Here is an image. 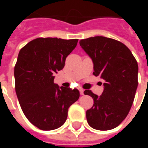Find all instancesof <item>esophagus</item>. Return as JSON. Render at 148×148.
<instances>
[{
  "label": "esophagus",
  "mask_w": 148,
  "mask_h": 148,
  "mask_svg": "<svg viewBox=\"0 0 148 148\" xmlns=\"http://www.w3.org/2000/svg\"><path fill=\"white\" fill-rule=\"evenodd\" d=\"M78 90H79V91H80V93H81V95H83L84 94V90L82 89V88H78Z\"/></svg>",
  "instance_id": "34e87169"
}]
</instances>
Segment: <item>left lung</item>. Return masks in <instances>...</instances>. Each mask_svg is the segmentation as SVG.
Returning a JSON list of instances; mask_svg holds the SVG:
<instances>
[{
  "label": "left lung",
  "instance_id": "left-lung-1",
  "mask_svg": "<svg viewBox=\"0 0 148 148\" xmlns=\"http://www.w3.org/2000/svg\"><path fill=\"white\" fill-rule=\"evenodd\" d=\"M79 43L92 58L93 75L105 80L101 96L84 91L93 99V107L86 111L87 122L97 130H111L126 118L132 106L138 86L137 62L124 43L113 39L90 37Z\"/></svg>",
  "mask_w": 148,
  "mask_h": 148
}]
</instances>
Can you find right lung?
<instances>
[{
  "label": "right lung",
  "mask_w": 148,
  "mask_h": 148,
  "mask_svg": "<svg viewBox=\"0 0 148 148\" xmlns=\"http://www.w3.org/2000/svg\"><path fill=\"white\" fill-rule=\"evenodd\" d=\"M77 41L37 38L19 52L14 68L16 96L25 116L41 130L61 127L66 121L69 107L79 98L77 89L54 83V74L64 67L66 58Z\"/></svg>",
  "instance_id": "1"
}]
</instances>
